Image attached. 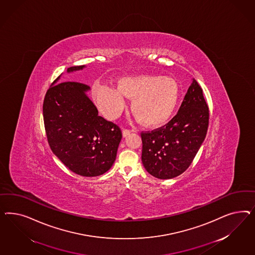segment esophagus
I'll return each mask as SVG.
<instances>
[{
	"label": "esophagus",
	"mask_w": 255,
	"mask_h": 255,
	"mask_svg": "<svg viewBox=\"0 0 255 255\" xmlns=\"http://www.w3.org/2000/svg\"><path fill=\"white\" fill-rule=\"evenodd\" d=\"M130 133H131L130 130H127V129H124V130H123V136H124V137L128 136Z\"/></svg>",
	"instance_id": "esophagus-1"
}]
</instances>
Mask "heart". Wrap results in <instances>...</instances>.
I'll return each instance as SVG.
<instances>
[{"label":"heart","mask_w":255,"mask_h":255,"mask_svg":"<svg viewBox=\"0 0 255 255\" xmlns=\"http://www.w3.org/2000/svg\"><path fill=\"white\" fill-rule=\"evenodd\" d=\"M124 96L131 99V113L147 127H159L168 122L178 106L179 87L170 77L141 75L120 80L119 90L100 87L95 99L110 119L120 116L125 107Z\"/></svg>","instance_id":"obj_1"}]
</instances>
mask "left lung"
<instances>
[{"mask_svg": "<svg viewBox=\"0 0 255 255\" xmlns=\"http://www.w3.org/2000/svg\"><path fill=\"white\" fill-rule=\"evenodd\" d=\"M209 118L203 91L193 78L178 114L163 127L141 133V159L145 169L160 179L182 174L206 138Z\"/></svg>", "mask_w": 255, "mask_h": 255, "instance_id": "left-lung-1", "label": "left lung"}]
</instances>
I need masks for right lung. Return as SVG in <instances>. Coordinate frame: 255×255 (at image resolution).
<instances>
[{
    "mask_svg": "<svg viewBox=\"0 0 255 255\" xmlns=\"http://www.w3.org/2000/svg\"><path fill=\"white\" fill-rule=\"evenodd\" d=\"M72 66L67 73L85 68ZM58 77L47 90L43 105L46 136L61 162L82 177L105 174L115 162L122 131L116 124L98 115L87 93L89 86Z\"/></svg>",
    "mask_w": 255,
    "mask_h": 255,
    "instance_id": "add662e5",
    "label": "right lung"
}]
</instances>
